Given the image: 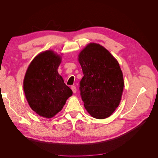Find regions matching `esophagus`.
<instances>
[{
  "label": "esophagus",
  "instance_id": "34e87169",
  "mask_svg": "<svg viewBox=\"0 0 158 158\" xmlns=\"http://www.w3.org/2000/svg\"><path fill=\"white\" fill-rule=\"evenodd\" d=\"M71 89H72V90H73V93L75 94L76 92V86H74V85H72Z\"/></svg>",
  "mask_w": 158,
  "mask_h": 158
}]
</instances>
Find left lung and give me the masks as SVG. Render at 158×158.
Masks as SVG:
<instances>
[{"instance_id": "1", "label": "left lung", "mask_w": 158, "mask_h": 158, "mask_svg": "<svg viewBox=\"0 0 158 158\" xmlns=\"http://www.w3.org/2000/svg\"><path fill=\"white\" fill-rule=\"evenodd\" d=\"M78 60L84 74L79 89L85 109L95 118L109 117L118 106L123 91V76L118 63L97 44L85 47Z\"/></svg>"}]
</instances>
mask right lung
<instances>
[{"label": "right lung", "mask_w": 158, "mask_h": 158, "mask_svg": "<svg viewBox=\"0 0 158 158\" xmlns=\"http://www.w3.org/2000/svg\"><path fill=\"white\" fill-rule=\"evenodd\" d=\"M60 60L52 51L41 52L28 66L23 80V90L30 107L45 118L60 111L73 95L57 71Z\"/></svg>", "instance_id": "add662e5"}]
</instances>
